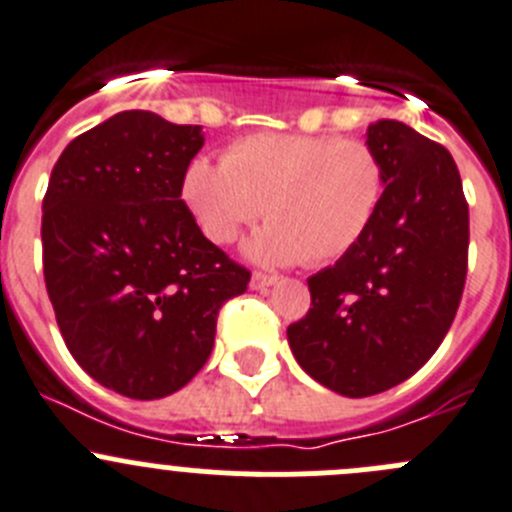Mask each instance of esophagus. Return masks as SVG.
<instances>
[{
  "label": "esophagus",
  "instance_id": "34e87169",
  "mask_svg": "<svg viewBox=\"0 0 512 512\" xmlns=\"http://www.w3.org/2000/svg\"><path fill=\"white\" fill-rule=\"evenodd\" d=\"M276 276H271V274H261V271H256V274L251 276V289H256V291H264V289H269V286H274L276 284Z\"/></svg>",
  "mask_w": 512,
  "mask_h": 512
}]
</instances>
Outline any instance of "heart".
Instances as JSON below:
<instances>
[{
    "mask_svg": "<svg viewBox=\"0 0 512 512\" xmlns=\"http://www.w3.org/2000/svg\"><path fill=\"white\" fill-rule=\"evenodd\" d=\"M180 196L213 243L233 241L264 213L269 223L243 246L256 264H329L372 228L384 165L362 140L259 133L228 145L221 163L193 158Z\"/></svg>",
    "mask_w": 512,
    "mask_h": 512,
    "instance_id": "b5f03b06",
    "label": "heart"
}]
</instances>
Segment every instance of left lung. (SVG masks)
<instances>
[{
	"mask_svg": "<svg viewBox=\"0 0 512 512\" xmlns=\"http://www.w3.org/2000/svg\"><path fill=\"white\" fill-rule=\"evenodd\" d=\"M367 145L384 196L367 236L309 279L311 309L286 329L299 367L344 397L405 382L460 306L470 221L452 155L410 125L377 120Z\"/></svg>",
	"mask_w": 512,
	"mask_h": 512,
	"instance_id": "8db88e82",
	"label": "left lung"
}]
</instances>
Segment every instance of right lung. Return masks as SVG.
<instances>
[{
	"instance_id": "right-lung-1",
	"label": "right lung",
	"mask_w": 512,
	"mask_h": 512,
	"mask_svg": "<svg viewBox=\"0 0 512 512\" xmlns=\"http://www.w3.org/2000/svg\"><path fill=\"white\" fill-rule=\"evenodd\" d=\"M201 125L125 110L62 150L42 203V261L57 326L102 387L160 399L186 387L248 274L180 198Z\"/></svg>"
}]
</instances>
